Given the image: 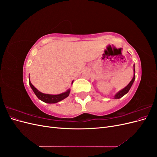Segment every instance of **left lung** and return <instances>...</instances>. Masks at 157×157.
Segmentation results:
<instances>
[{"label":"left lung","instance_id":"obj_1","mask_svg":"<svg viewBox=\"0 0 157 157\" xmlns=\"http://www.w3.org/2000/svg\"><path fill=\"white\" fill-rule=\"evenodd\" d=\"M134 77L132 79V80L130 81V82L127 85V86H126L124 88H123L122 90H121L120 92H118L115 96V99H118V98H122L123 96H124L126 94H127L129 91L132 85L133 84V82H134V80L136 78V75H135V69H134Z\"/></svg>","mask_w":157,"mask_h":157}]
</instances>
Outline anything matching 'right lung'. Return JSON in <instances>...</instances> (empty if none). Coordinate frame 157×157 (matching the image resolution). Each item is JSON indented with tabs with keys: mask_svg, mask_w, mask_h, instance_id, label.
I'll list each match as a JSON object with an SVG mask.
<instances>
[{
	"mask_svg": "<svg viewBox=\"0 0 157 157\" xmlns=\"http://www.w3.org/2000/svg\"><path fill=\"white\" fill-rule=\"evenodd\" d=\"M29 84H30L32 90H33V92H34V93L37 96V98L40 99V100H42V101H44L45 103H57V102L63 100V99L69 96V93H70V90H68L67 92L58 94V95L46 94H43V93L39 92V90H38L31 84L30 80H29Z\"/></svg>",
	"mask_w": 157,
	"mask_h": 157,
	"instance_id": "1",
	"label": "right lung"
}]
</instances>
